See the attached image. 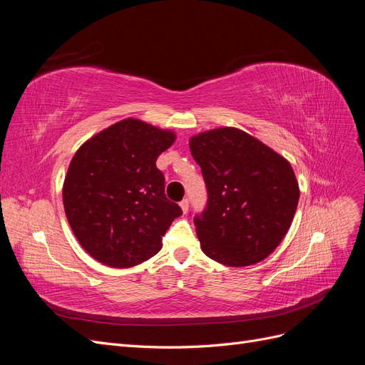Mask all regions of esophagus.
<instances>
[{
	"mask_svg": "<svg viewBox=\"0 0 365 365\" xmlns=\"http://www.w3.org/2000/svg\"><path fill=\"white\" fill-rule=\"evenodd\" d=\"M180 207H181V210H182L184 213L189 212V200H182V201L180 202Z\"/></svg>",
	"mask_w": 365,
	"mask_h": 365,
	"instance_id": "obj_1",
	"label": "esophagus"
}]
</instances>
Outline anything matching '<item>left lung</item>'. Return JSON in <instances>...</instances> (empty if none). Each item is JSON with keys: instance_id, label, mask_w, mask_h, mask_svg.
<instances>
[{"instance_id": "8db88e82", "label": "left lung", "mask_w": 365, "mask_h": 365, "mask_svg": "<svg viewBox=\"0 0 365 365\" xmlns=\"http://www.w3.org/2000/svg\"><path fill=\"white\" fill-rule=\"evenodd\" d=\"M190 150L208 195L193 219L202 251L227 267L267 259L288 233L300 197L291 164L236 128L195 135Z\"/></svg>"}]
</instances>
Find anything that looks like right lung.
<instances>
[{"instance_id":"right-lung-1","label":"right lung","mask_w":365,"mask_h":365,"mask_svg":"<svg viewBox=\"0 0 365 365\" xmlns=\"http://www.w3.org/2000/svg\"><path fill=\"white\" fill-rule=\"evenodd\" d=\"M175 141L170 130L126 118L98 132L74 153L63 181V208L91 257L129 268L161 250L181 207L164 193L157 158Z\"/></svg>"}]
</instances>
